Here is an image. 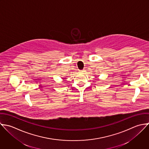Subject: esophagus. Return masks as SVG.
Listing matches in <instances>:
<instances>
[{"label": "esophagus", "instance_id": "1", "mask_svg": "<svg viewBox=\"0 0 149 149\" xmlns=\"http://www.w3.org/2000/svg\"><path fill=\"white\" fill-rule=\"evenodd\" d=\"M85 70H80V73H85Z\"/></svg>", "mask_w": 149, "mask_h": 149}]
</instances>
